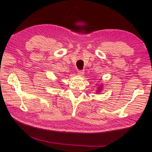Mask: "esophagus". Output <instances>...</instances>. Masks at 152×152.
Here are the masks:
<instances>
[{
    "instance_id": "esophagus-1",
    "label": "esophagus",
    "mask_w": 152,
    "mask_h": 152,
    "mask_svg": "<svg viewBox=\"0 0 152 152\" xmlns=\"http://www.w3.org/2000/svg\"><path fill=\"white\" fill-rule=\"evenodd\" d=\"M84 74V70H79L78 71V75L79 76H82Z\"/></svg>"
}]
</instances>
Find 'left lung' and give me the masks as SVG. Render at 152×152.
<instances>
[{"mask_svg":"<svg viewBox=\"0 0 152 152\" xmlns=\"http://www.w3.org/2000/svg\"><path fill=\"white\" fill-rule=\"evenodd\" d=\"M100 86V87H98V93H99V92H100L101 91V90H102V87H101Z\"/></svg>","mask_w":152,"mask_h":152,"instance_id":"8db88e82","label":"left lung"}]
</instances>
